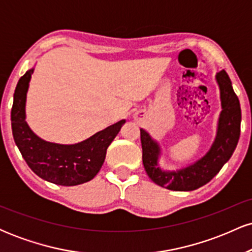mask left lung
Returning <instances> with one entry per match:
<instances>
[{"label": "left lung", "mask_w": 252, "mask_h": 252, "mask_svg": "<svg viewBox=\"0 0 252 252\" xmlns=\"http://www.w3.org/2000/svg\"><path fill=\"white\" fill-rule=\"evenodd\" d=\"M220 90L221 112L218 121L216 140L207 154L189 167L174 172L161 169L158 161L160 146L141 129L142 161L147 174L158 186L167 189L186 192L204 186L218 174L221 167L230 160L241 135L242 112L239 99L232 89L230 78L224 70L216 76Z\"/></svg>", "instance_id": "obj_1"}]
</instances>
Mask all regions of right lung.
<instances>
[{
	"label": "right lung",
	"instance_id": "right-lung-1",
	"mask_svg": "<svg viewBox=\"0 0 252 252\" xmlns=\"http://www.w3.org/2000/svg\"><path fill=\"white\" fill-rule=\"evenodd\" d=\"M34 68L20 78L11 108L13 137L30 168L43 180L62 186H76L97 175L105 160L106 149L126 120L98 131L76 144L47 142L32 131L26 122V97Z\"/></svg>",
	"mask_w": 252,
	"mask_h": 252
}]
</instances>
